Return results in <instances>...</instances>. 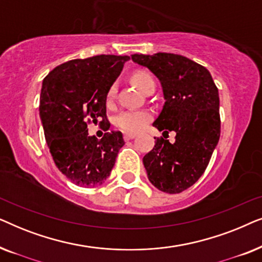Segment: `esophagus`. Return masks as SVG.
<instances>
[{
  "instance_id": "1",
  "label": "esophagus",
  "mask_w": 262,
  "mask_h": 262,
  "mask_svg": "<svg viewBox=\"0 0 262 262\" xmlns=\"http://www.w3.org/2000/svg\"><path fill=\"white\" fill-rule=\"evenodd\" d=\"M135 137H136V135H134V134H124L125 141H130V139H134Z\"/></svg>"
}]
</instances>
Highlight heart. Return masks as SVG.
Masks as SVG:
<instances>
[{"label":"heart","instance_id":"obj_1","mask_svg":"<svg viewBox=\"0 0 262 262\" xmlns=\"http://www.w3.org/2000/svg\"><path fill=\"white\" fill-rule=\"evenodd\" d=\"M131 81L143 93H145L150 88H155V81H154L152 76L145 73V71H137V73H135L132 75ZM116 89V85H112L110 88L107 99L112 100L114 98ZM150 119H151V114H150L149 111L128 110L123 111V112L118 114L116 117V125L123 131L127 132V134H136V132L144 128Z\"/></svg>","mask_w":262,"mask_h":262}]
</instances>
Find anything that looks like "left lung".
<instances>
[{"label":"left lung","mask_w":262,"mask_h":262,"mask_svg":"<svg viewBox=\"0 0 262 262\" xmlns=\"http://www.w3.org/2000/svg\"><path fill=\"white\" fill-rule=\"evenodd\" d=\"M131 58L161 82L166 101L152 125L177 134L174 143L156 138L143 157L148 179L160 191L180 193L202 177L220 141L218 89L210 71L187 57L159 52Z\"/></svg>","instance_id":"left-lung-1"}]
</instances>
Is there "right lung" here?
<instances>
[{
    "mask_svg": "<svg viewBox=\"0 0 262 262\" xmlns=\"http://www.w3.org/2000/svg\"><path fill=\"white\" fill-rule=\"evenodd\" d=\"M128 56L99 55L73 59L56 67L42 81L40 119L45 139L56 166L81 187L105 182L125 144L119 131L101 139L88 135V123H105L106 99Z\"/></svg>",
    "mask_w": 262,
    "mask_h": 262,
    "instance_id": "1",
    "label": "right lung"
}]
</instances>
